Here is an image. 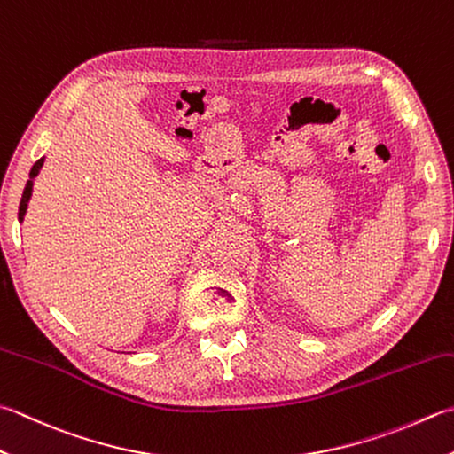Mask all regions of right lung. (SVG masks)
I'll return each mask as SVG.
<instances>
[{"label":"right lung","instance_id":"add662e5","mask_svg":"<svg viewBox=\"0 0 454 454\" xmlns=\"http://www.w3.org/2000/svg\"><path fill=\"white\" fill-rule=\"evenodd\" d=\"M43 163H44V157H41L39 161L31 167L29 181H27V184H25L23 197H21V202H20V222H23V216H25V212H27V202H29V199H31V192H33V179H35V176L39 175V171H41Z\"/></svg>","mask_w":454,"mask_h":454}]
</instances>
